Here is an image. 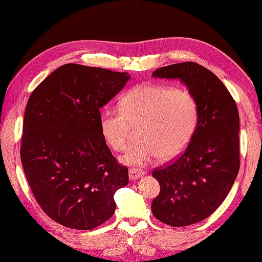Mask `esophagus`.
Masks as SVG:
<instances>
[{
	"label": "esophagus",
	"mask_w": 262,
	"mask_h": 262,
	"mask_svg": "<svg viewBox=\"0 0 262 262\" xmlns=\"http://www.w3.org/2000/svg\"><path fill=\"white\" fill-rule=\"evenodd\" d=\"M145 171H143V170H141V169H137V168H131L130 170H129V178L131 179V180H137V179H139V178H141V177H143L144 175H145Z\"/></svg>",
	"instance_id": "obj_1"
}]
</instances>
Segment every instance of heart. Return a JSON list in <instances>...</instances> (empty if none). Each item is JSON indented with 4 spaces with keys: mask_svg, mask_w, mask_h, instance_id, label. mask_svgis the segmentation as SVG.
I'll use <instances>...</instances> for the list:
<instances>
[{
    "mask_svg": "<svg viewBox=\"0 0 262 262\" xmlns=\"http://www.w3.org/2000/svg\"><path fill=\"white\" fill-rule=\"evenodd\" d=\"M120 109L101 110L99 124L106 143L122 150L131 124L143 122L140 138L120 157L128 166L142 167L164 156L179 154L191 140L198 124V106L191 94L172 86L144 84L121 99Z\"/></svg>",
    "mask_w": 262,
    "mask_h": 262,
    "instance_id": "obj_1",
    "label": "heart"
}]
</instances>
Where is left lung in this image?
I'll return each mask as SVG.
<instances>
[{
  "label": "left lung",
  "instance_id": "1",
  "mask_svg": "<svg viewBox=\"0 0 262 262\" xmlns=\"http://www.w3.org/2000/svg\"><path fill=\"white\" fill-rule=\"evenodd\" d=\"M152 76L187 87L196 101L198 124L184 154L153 171L161 192L150 208L165 224H195L220 207L238 173V109L220 78L194 62L157 69Z\"/></svg>",
  "mask_w": 262,
  "mask_h": 262
}]
</instances>
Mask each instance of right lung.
Listing matches in <instances>:
<instances>
[{"mask_svg": "<svg viewBox=\"0 0 262 262\" xmlns=\"http://www.w3.org/2000/svg\"><path fill=\"white\" fill-rule=\"evenodd\" d=\"M74 63L58 68L31 93L24 116L20 158L37 202L50 219L93 229L114 215V195L128 185L102 137L99 109L130 80Z\"/></svg>", "mask_w": 262, "mask_h": 262, "instance_id": "add662e5", "label": "right lung"}]
</instances>
